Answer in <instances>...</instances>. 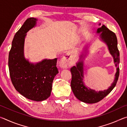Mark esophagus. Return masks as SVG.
<instances>
[{
	"label": "esophagus",
	"mask_w": 127,
	"mask_h": 127,
	"mask_svg": "<svg viewBox=\"0 0 127 127\" xmlns=\"http://www.w3.org/2000/svg\"><path fill=\"white\" fill-rule=\"evenodd\" d=\"M73 61L71 58L69 57V54H68L62 58L61 62H60V65L63 68H67L71 66L73 64Z\"/></svg>",
	"instance_id": "1"
}]
</instances>
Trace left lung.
<instances>
[{"instance_id": "obj_1", "label": "left lung", "mask_w": 127, "mask_h": 127, "mask_svg": "<svg viewBox=\"0 0 127 127\" xmlns=\"http://www.w3.org/2000/svg\"><path fill=\"white\" fill-rule=\"evenodd\" d=\"M101 33V38L106 43L109 51L114 59L117 72L115 74L114 82L110 87L104 91L96 92L94 90L88 89L82 82L83 78V62H80L70 68L72 73V80L70 86L75 96L79 100L89 104H93L100 101L106 96L115 86L119 76V51L118 49L117 38L115 33L107 29L105 25L97 29V32Z\"/></svg>"}]
</instances>
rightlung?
Masks as SVG:
<instances>
[{"label":"right lung","mask_w":127,"mask_h":127,"mask_svg":"<svg viewBox=\"0 0 127 127\" xmlns=\"http://www.w3.org/2000/svg\"><path fill=\"white\" fill-rule=\"evenodd\" d=\"M37 20L30 18L15 34L9 53L8 66L13 85L28 99L41 101L51 95L56 74L57 59L44 60L36 64L30 63L23 56L25 37L28 31L36 25Z\"/></svg>","instance_id":"1"}]
</instances>
